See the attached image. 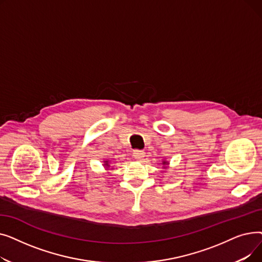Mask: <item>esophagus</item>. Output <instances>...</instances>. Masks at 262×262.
I'll return each instance as SVG.
<instances>
[{
    "label": "esophagus",
    "instance_id": "obj_1",
    "mask_svg": "<svg viewBox=\"0 0 262 262\" xmlns=\"http://www.w3.org/2000/svg\"><path fill=\"white\" fill-rule=\"evenodd\" d=\"M144 152L143 150H139V149H137V150H134V153H133V156L135 157V159H137V160H142L143 159V157H144Z\"/></svg>",
    "mask_w": 262,
    "mask_h": 262
}]
</instances>
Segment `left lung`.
<instances>
[{"label":"left lung","instance_id":"obj_1","mask_svg":"<svg viewBox=\"0 0 262 262\" xmlns=\"http://www.w3.org/2000/svg\"><path fill=\"white\" fill-rule=\"evenodd\" d=\"M162 166H163V169H168V167H169V161H167V160H162Z\"/></svg>","mask_w":262,"mask_h":262}]
</instances>
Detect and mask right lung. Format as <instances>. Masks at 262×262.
<instances>
[{"instance_id": "right-lung-1", "label": "right lung", "mask_w": 262, "mask_h": 262, "mask_svg": "<svg viewBox=\"0 0 262 262\" xmlns=\"http://www.w3.org/2000/svg\"><path fill=\"white\" fill-rule=\"evenodd\" d=\"M109 162H110L109 160H105V161H104V167H105L107 170L110 168V164H109ZM112 170H113V169H112Z\"/></svg>"}]
</instances>
